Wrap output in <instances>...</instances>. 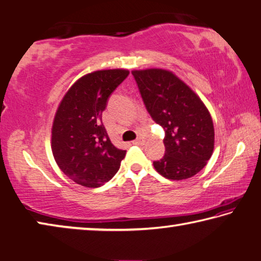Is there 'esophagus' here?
<instances>
[{"label": "esophagus", "instance_id": "1", "mask_svg": "<svg viewBox=\"0 0 261 261\" xmlns=\"http://www.w3.org/2000/svg\"><path fill=\"white\" fill-rule=\"evenodd\" d=\"M144 143H145V139L142 136H140L139 139H136L135 141H133V144H136V145H143Z\"/></svg>", "mask_w": 261, "mask_h": 261}]
</instances>
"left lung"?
Listing matches in <instances>:
<instances>
[{
  "label": "left lung",
  "instance_id": "8db88e82",
  "mask_svg": "<svg viewBox=\"0 0 261 261\" xmlns=\"http://www.w3.org/2000/svg\"><path fill=\"white\" fill-rule=\"evenodd\" d=\"M150 116L165 130V155L153 161L166 178L181 180L198 174L214 151L215 129L200 97L171 71H132Z\"/></svg>",
  "mask_w": 261,
  "mask_h": 261
}]
</instances>
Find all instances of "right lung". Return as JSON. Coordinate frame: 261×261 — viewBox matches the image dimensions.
<instances>
[{
    "label": "right lung",
    "instance_id": "1",
    "mask_svg": "<svg viewBox=\"0 0 261 261\" xmlns=\"http://www.w3.org/2000/svg\"><path fill=\"white\" fill-rule=\"evenodd\" d=\"M129 71L97 70L80 78L59 105L51 147L63 174L85 188H99L119 170L126 151L111 143L102 124L111 93Z\"/></svg>",
    "mask_w": 261,
    "mask_h": 261
}]
</instances>
